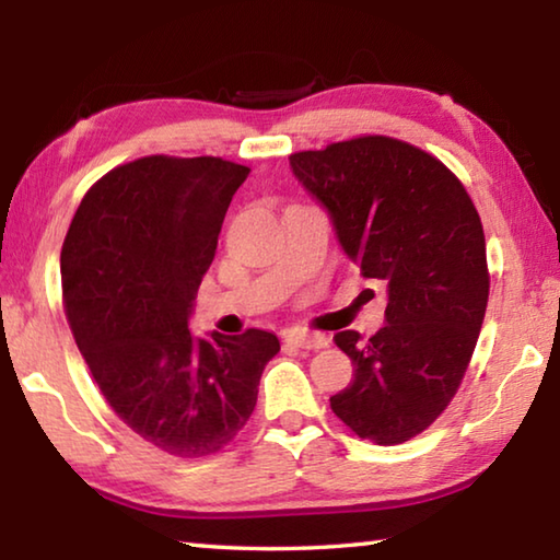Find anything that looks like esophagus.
<instances>
[{
    "mask_svg": "<svg viewBox=\"0 0 560 560\" xmlns=\"http://www.w3.org/2000/svg\"><path fill=\"white\" fill-rule=\"evenodd\" d=\"M287 343L293 348H303V350H320L326 348L330 340L324 334H306V330H291L287 334Z\"/></svg>",
    "mask_w": 560,
    "mask_h": 560,
    "instance_id": "obj_1",
    "label": "esophagus"
}]
</instances>
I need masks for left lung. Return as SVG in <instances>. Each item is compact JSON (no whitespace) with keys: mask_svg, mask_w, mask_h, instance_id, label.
I'll return each instance as SVG.
<instances>
[{"mask_svg":"<svg viewBox=\"0 0 560 560\" xmlns=\"http://www.w3.org/2000/svg\"><path fill=\"white\" fill-rule=\"evenodd\" d=\"M289 163L360 273L387 289V324L375 336L334 338L355 373L330 410L358 438L402 444L447 410L485 324L489 269L477 207L447 165L397 138L340 140Z\"/></svg>","mask_w":560,"mask_h":560,"instance_id":"8db88e82","label":"left lung"}]
</instances>
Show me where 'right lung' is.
<instances>
[{"instance_id": "add662e5", "label": "right lung", "mask_w": 560, "mask_h": 560, "mask_svg": "<svg viewBox=\"0 0 560 560\" xmlns=\"http://www.w3.org/2000/svg\"><path fill=\"white\" fill-rule=\"evenodd\" d=\"M249 167L148 155L113 167L61 246L63 311L110 410L153 447L197 459L226 447L257 405L279 338H195V293Z\"/></svg>"}]
</instances>
